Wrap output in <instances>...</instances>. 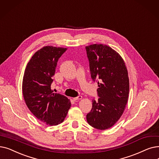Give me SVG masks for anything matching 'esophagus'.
Masks as SVG:
<instances>
[{"instance_id":"obj_1","label":"esophagus","mask_w":159,"mask_h":159,"mask_svg":"<svg viewBox=\"0 0 159 159\" xmlns=\"http://www.w3.org/2000/svg\"><path fill=\"white\" fill-rule=\"evenodd\" d=\"M82 98V97L81 95H78L77 97H76V98H74L73 99H74V101H78L79 100L81 99Z\"/></svg>"}]
</instances>
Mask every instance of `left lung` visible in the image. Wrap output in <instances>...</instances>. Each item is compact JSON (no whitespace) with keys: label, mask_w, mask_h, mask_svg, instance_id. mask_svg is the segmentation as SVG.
<instances>
[{"label":"left lung","mask_w":159,"mask_h":159,"mask_svg":"<svg viewBox=\"0 0 159 159\" xmlns=\"http://www.w3.org/2000/svg\"><path fill=\"white\" fill-rule=\"evenodd\" d=\"M91 78L98 82L99 98L93 99L91 111L86 115L89 125L99 130L112 127L127 105L129 80L125 64L120 55L106 45L86 47Z\"/></svg>","instance_id":"obj_1"}]
</instances>
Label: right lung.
Returning <instances> with one entry per match:
<instances>
[{"mask_svg": "<svg viewBox=\"0 0 159 159\" xmlns=\"http://www.w3.org/2000/svg\"><path fill=\"white\" fill-rule=\"evenodd\" d=\"M66 48L46 46L34 53L27 64L23 79V94L30 112L49 125L62 123L71 102L66 96L52 93V77L58 59Z\"/></svg>", "mask_w": 159, "mask_h": 159, "instance_id": "right-lung-1", "label": "right lung"}]
</instances>
